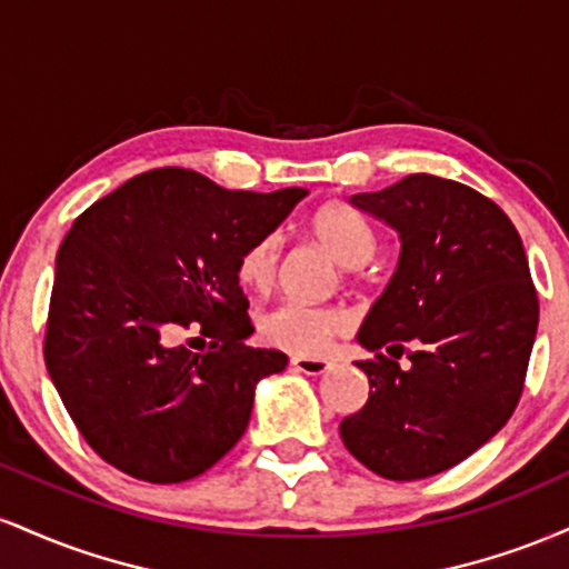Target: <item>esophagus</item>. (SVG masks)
<instances>
[{"mask_svg": "<svg viewBox=\"0 0 569 569\" xmlns=\"http://www.w3.org/2000/svg\"><path fill=\"white\" fill-rule=\"evenodd\" d=\"M291 367L297 371H302V375H310V377H321L329 371L331 363L326 361V358H307V356H297L291 358Z\"/></svg>", "mask_w": 569, "mask_h": 569, "instance_id": "obj_1", "label": "esophagus"}]
</instances>
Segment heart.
Wrapping results in <instances>:
<instances>
[{"mask_svg": "<svg viewBox=\"0 0 569 569\" xmlns=\"http://www.w3.org/2000/svg\"><path fill=\"white\" fill-rule=\"evenodd\" d=\"M310 230L342 267L367 264L377 248V234L369 221L342 202H329L310 221ZM280 234L267 232L240 253L238 278L248 289L267 291L280 270ZM348 329V316L337 307L307 305L286 299L259 316V335L264 342L291 352H321L331 337Z\"/></svg>", "mask_w": 569, "mask_h": 569, "instance_id": "b5f03b06", "label": "heart"}]
</instances>
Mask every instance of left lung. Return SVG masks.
I'll list each match as a JSON object with an SVG mask.
<instances>
[{
    "instance_id": "obj_1",
    "label": "left lung",
    "mask_w": 569,
    "mask_h": 569,
    "mask_svg": "<svg viewBox=\"0 0 569 569\" xmlns=\"http://www.w3.org/2000/svg\"><path fill=\"white\" fill-rule=\"evenodd\" d=\"M350 206L393 227L401 257L358 331L375 352L356 363L369 401L339 436L377 476L428 479L492 439L519 403L538 335L530 264L511 219L460 181L411 173ZM407 341L416 350L401 370Z\"/></svg>"
}]
</instances>
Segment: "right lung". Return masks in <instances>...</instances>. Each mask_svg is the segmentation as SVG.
<instances>
[{
	"label": "right lung",
	"mask_w": 569,
	"mask_h": 569,
	"mask_svg": "<svg viewBox=\"0 0 569 569\" xmlns=\"http://www.w3.org/2000/svg\"><path fill=\"white\" fill-rule=\"evenodd\" d=\"M305 194L158 168L71 224L56 257L44 363L82 439L122 473L194 479L246 433L259 380L289 358L243 345L253 326L238 262ZM189 325L211 351L172 345Z\"/></svg>",
	"instance_id": "obj_1"
}]
</instances>
